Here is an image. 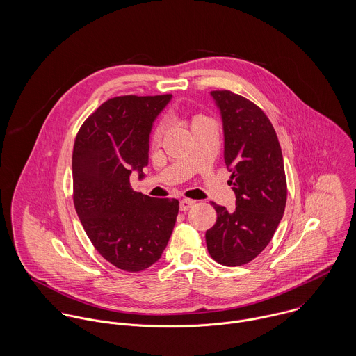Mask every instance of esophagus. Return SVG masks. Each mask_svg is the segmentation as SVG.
<instances>
[{
  "label": "esophagus",
  "instance_id": "34e87169",
  "mask_svg": "<svg viewBox=\"0 0 356 356\" xmlns=\"http://www.w3.org/2000/svg\"><path fill=\"white\" fill-rule=\"evenodd\" d=\"M196 203L195 200H189V199H185V200H181L179 203V208L181 211H188L193 204Z\"/></svg>",
  "mask_w": 356,
  "mask_h": 356
}]
</instances>
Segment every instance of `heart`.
Instances as JSON below:
<instances>
[{"instance_id":"heart-1","label":"heart","mask_w":356,"mask_h":356,"mask_svg":"<svg viewBox=\"0 0 356 356\" xmlns=\"http://www.w3.org/2000/svg\"><path fill=\"white\" fill-rule=\"evenodd\" d=\"M163 133V126H159L156 130H154V138H159Z\"/></svg>"}]
</instances>
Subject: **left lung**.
I'll return each instance as SVG.
<instances>
[{
	"instance_id": "left-lung-1",
	"label": "left lung",
	"mask_w": 356,
	"mask_h": 356,
	"mask_svg": "<svg viewBox=\"0 0 356 356\" xmlns=\"http://www.w3.org/2000/svg\"><path fill=\"white\" fill-rule=\"evenodd\" d=\"M211 96L222 116L236 209L211 202L216 223L207 230L205 243L215 261L234 267L254 260L271 241L285 211L286 178L278 137L266 113L230 90Z\"/></svg>"
}]
</instances>
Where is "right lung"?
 <instances>
[{"mask_svg": "<svg viewBox=\"0 0 356 356\" xmlns=\"http://www.w3.org/2000/svg\"><path fill=\"white\" fill-rule=\"evenodd\" d=\"M163 96L109 99L83 122L72 151L74 205L105 260L137 273L160 259L179 202L134 192L131 171L144 177L153 122L171 100Z\"/></svg>", "mask_w": 356, "mask_h": 356, "instance_id": "right-lung-1", "label": "right lung"}]
</instances>
